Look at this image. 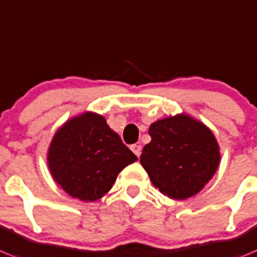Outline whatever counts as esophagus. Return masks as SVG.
I'll use <instances>...</instances> for the list:
<instances>
[{
  "instance_id": "esophagus-1",
  "label": "esophagus",
  "mask_w": 257,
  "mask_h": 257,
  "mask_svg": "<svg viewBox=\"0 0 257 257\" xmlns=\"http://www.w3.org/2000/svg\"><path fill=\"white\" fill-rule=\"evenodd\" d=\"M131 150L134 152V155H136L137 157L141 156V151H142V147H141L140 145H132Z\"/></svg>"
}]
</instances>
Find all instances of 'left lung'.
<instances>
[{
    "mask_svg": "<svg viewBox=\"0 0 257 257\" xmlns=\"http://www.w3.org/2000/svg\"><path fill=\"white\" fill-rule=\"evenodd\" d=\"M151 142L141 165L155 187L173 200L197 195L220 164V147L207 125L188 114L170 115L150 125Z\"/></svg>",
    "mask_w": 257,
    "mask_h": 257,
    "instance_id": "obj_1",
    "label": "left lung"
}]
</instances>
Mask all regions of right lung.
<instances>
[{
  "label": "right lung",
  "mask_w": 257,
  "mask_h": 257,
  "mask_svg": "<svg viewBox=\"0 0 257 257\" xmlns=\"http://www.w3.org/2000/svg\"><path fill=\"white\" fill-rule=\"evenodd\" d=\"M137 160L105 116L93 111L66 120L47 150V165L55 182L69 196L85 202L103 197L117 174Z\"/></svg>",
  "instance_id": "add662e5"
}]
</instances>
